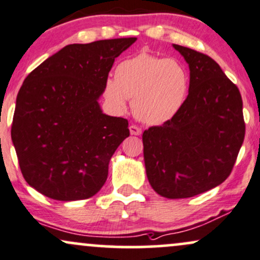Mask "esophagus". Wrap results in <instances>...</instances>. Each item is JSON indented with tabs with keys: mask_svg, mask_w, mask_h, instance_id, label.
Masks as SVG:
<instances>
[{
	"mask_svg": "<svg viewBox=\"0 0 260 260\" xmlns=\"http://www.w3.org/2000/svg\"><path fill=\"white\" fill-rule=\"evenodd\" d=\"M129 133L132 134V136H140V134H142V128L132 124V126H129Z\"/></svg>",
	"mask_w": 260,
	"mask_h": 260,
	"instance_id": "1",
	"label": "esophagus"
}]
</instances>
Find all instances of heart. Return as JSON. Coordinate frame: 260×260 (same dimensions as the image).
I'll return each mask as SVG.
<instances>
[{
	"mask_svg": "<svg viewBox=\"0 0 260 260\" xmlns=\"http://www.w3.org/2000/svg\"><path fill=\"white\" fill-rule=\"evenodd\" d=\"M189 90V74L183 64L142 52L115 68V79L104 84L106 100L117 110L133 98L137 118L148 124H162L179 112Z\"/></svg>",
	"mask_w": 260,
	"mask_h": 260,
	"instance_id": "heart-1",
	"label": "heart"
}]
</instances>
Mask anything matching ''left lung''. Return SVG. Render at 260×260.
<instances>
[{"label": "left lung", "mask_w": 260, "mask_h": 260, "mask_svg": "<svg viewBox=\"0 0 260 260\" xmlns=\"http://www.w3.org/2000/svg\"><path fill=\"white\" fill-rule=\"evenodd\" d=\"M189 65L179 112L143 133L146 177L158 195L186 199L229 177L245 139L240 90L208 55L173 45Z\"/></svg>", "instance_id": "1"}]
</instances>
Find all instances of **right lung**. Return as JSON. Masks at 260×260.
Masks as SVG:
<instances>
[{
	"instance_id": "right-lung-1",
	"label": "right lung",
	"mask_w": 260,
	"mask_h": 260,
	"mask_svg": "<svg viewBox=\"0 0 260 260\" xmlns=\"http://www.w3.org/2000/svg\"><path fill=\"white\" fill-rule=\"evenodd\" d=\"M136 41L68 45L24 80L11 136L24 179L40 193L77 201L104 185L129 129L126 118L103 112L99 98L115 59Z\"/></svg>"
}]
</instances>
